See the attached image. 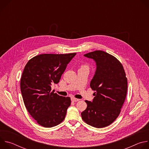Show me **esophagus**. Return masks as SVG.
I'll return each mask as SVG.
<instances>
[{"mask_svg": "<svg viewBox=\"0 0 149 149\" xmlns=\"http://www.w3.org/2000/svg\"><path fill=\"white\" fill-rule=\"evenodd\" d=\"M71 100L72 101H74V102H76V101H78L79 100V99H78V98H74V97H72L71 98Z\"/></svg>", "mask_w": 149, "mask_h": 149, "instance_id": "1", "label": "esophagus"}]
</instances>
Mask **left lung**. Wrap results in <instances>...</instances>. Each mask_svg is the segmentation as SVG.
<instances>
[{
    "instance_id": "left-lung-1",
    "label": "left lung",
    "mask_w": 149,
    "mask_h": 149,
    "mask_svg": "<svg viewBox=\"0 0 149 149\" xmlns=\"http://www.w3.org/2000/svg\"><path fill=\"white\" fill-rule=\"evenodd\" d=\"M93 59L97 65L90 87L95 92L93 101L86 100L87 109L81 113L87 124L102 128L113 123L119 116L127 91V79L121 63L102 51L84 55Z\"/></svg>"
}]
</instances>
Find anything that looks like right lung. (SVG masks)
Returning <instances> with one entry per match:
<instances>
[{"mask_svg": "<svg viewBox=\"0 0 149 149\" xmlns=\"http://www.w3.org/2000/svg\"><path fill=\"white\" fill-rule=\"evenodd\" d=\"M76 53L45 54L31 58L20 79V90L25 107L40 125L52 127L64 120L71 98L59 96L51 90L58 84L68 63Z\"/></svg>", "mask_w": 149, "mask_h": 149, "instance_id": "right-lung-1", "label": "right lung"}]
</instances>
